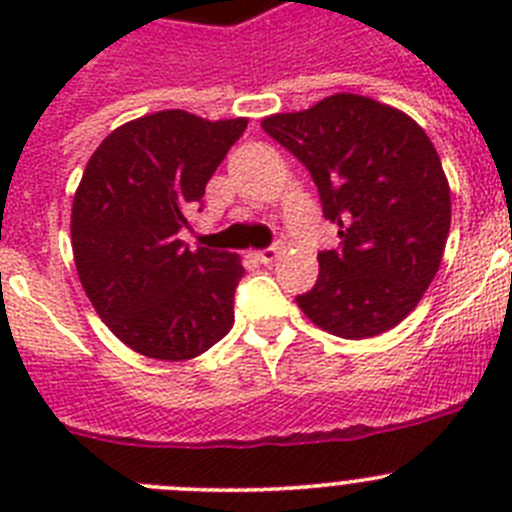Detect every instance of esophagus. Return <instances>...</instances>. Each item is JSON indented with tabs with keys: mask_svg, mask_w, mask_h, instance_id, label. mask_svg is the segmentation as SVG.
<instances>
[{
	"mask_svg": "<svg viewBox=\"0 0 512 512\" xmlns=\"http://www.w3.org/2000/svg\"><path fill=\"white\" fill-rule=\"evenodd\" d=\"M279 248H264V251H256L253 253V259L261 261V264H274L279 259Z\"/></svg>",
	"mask_w": 512,
	"mask_h": 512,
	"instance_id": "esophagus-1",
	"label": "esophagus"
}]
</instances>
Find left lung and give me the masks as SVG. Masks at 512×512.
<instances>
[{
  "instance_id": "obj_1",
  "label": "left lung",
  "mask_w": 512,
  "mask_h": 512,
  "mask_svg": "<svg viewBox=\"0 0 512 512\" xmlns=\"http://www.w3.org/2000/svg\"><path fill=\"white\" fill-rule=\"evenodd\" d=\"M261 128L318 184L341 248L318 256V284L297 305L333 336L372 338L408 318L436 277L451 228V189L418 122L361 94H330Z\"/></svg>"
}]
</instances>
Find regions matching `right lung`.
Here are the masks:
<instances>
[{
    "mask_svg": "<svg viewBox=\"0 0 512 512\" xmlns=\"http://www.w3.org/2000/svg\"><path fill=\"white\" fill-rule=\"evenodd\" d=\"M246 125L184 110L143 115L99 143L76 187L81 287L107 328L148 359H194L233 328L241 256L189 251L179 230Z\"/></svg>",
    "mask_w": 512,
    "mask_h": 512,
    "instance_id": "obj_1",
    "label": "right lung"
}]
</instances>
